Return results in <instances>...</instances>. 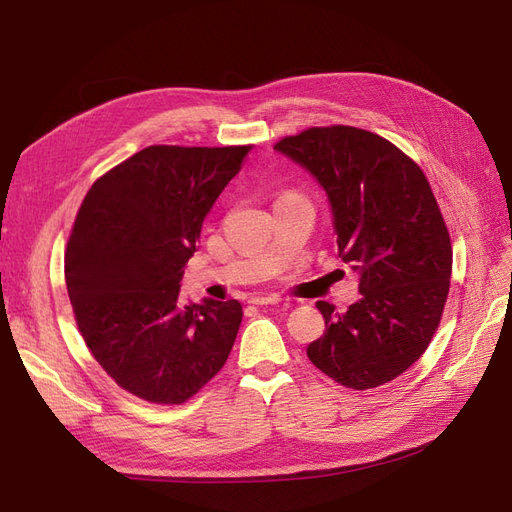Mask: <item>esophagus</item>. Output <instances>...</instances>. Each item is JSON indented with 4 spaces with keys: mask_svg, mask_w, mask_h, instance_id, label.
Here are the masks:
<instances>
[{
    "mask_svg": "<svg viewBox=\"0 0 512 512\" xmlns=\"http://www.w3.org/2000/svg\"><path fill=\"white\" fill-rule=\"evenodd\" d=\"M250 303L254 305H277L282 303V297L280 294H258V297H252Z\"/></svg>",
    "mask_w": 512,
    "mask_h": 512,
    "instance_id": "obj_1",
    "label": "esophagus"
}]
</instances>
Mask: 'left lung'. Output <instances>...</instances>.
I'll list each match as a JSON object with an SVG mask.
<instances>
[{
  "mask_svg": "<svg viewBox=\"0 0 512 512\" xmlns=\"http://www.w3.org/2000/svg\"><path fill=\"white\" fill-rule=\"evenodd\" d=\"M273 149L327 194L337 254L359 275L361 299L346 312L318 301L327 331L309 361L356 391L395 380L427 350L451 284V237L423 170L350 126L309 128Z\"/></svg>",
  "mask_w": 512,
  "mask_h": 512,
  "instance_id": "left-lung-1",
  "label": "left lung"
}]
</instances>
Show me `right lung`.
Returning <instances> with one entry per match:
<instances>
[{
  "label": "right lung",
  "instance_id": "1",
  "mask_svg": "<svg viewBox=\"0 0 512 512\" xmlns=\"http://www.w3.org/2000/svg\"><path fill=\"white\" fill-rule=\"evenodd\" d=\"M250 147L153 145L87 192L66 250V286L94 359L121 389L183 404L224 367L241 303H179L205 215Z\"/></svg>",
  "mask_w": 512,
  "mask_h": 512
}]
</instances>
